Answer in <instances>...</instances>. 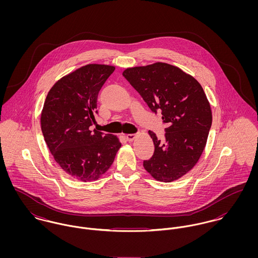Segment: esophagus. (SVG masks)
I'll list each match as a JSON object with an SVG mask.
<instances>
[{"label":"esophagus","mask_w":258,"mask_h":258,"mask_svg":"<svg viewBox=\"0 0 258 258\" xmlns=\"http://www.w3.org/2000/svg\"><path fill=\"white\" fill-rule=\"evenodd\" d=\"M135 138H136V134H128V135H126V139L128 141H133Z\"/></svg>","instance_id":"34e87169"}]
</instances>
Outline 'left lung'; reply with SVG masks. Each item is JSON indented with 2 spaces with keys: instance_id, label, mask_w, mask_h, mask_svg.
Returning <instances> with one entry per match:
<instances>
[{
  "instance_id": "8db88e82",
  "label": "left lung",
  "mask_w": 258,
  "mask_h": 258,
  "mask_svg": "<svg viewBox=\"0 0 258 258\" xmlns=\"http://www.w3.org/2000/svg\"><path fill=\"white\" fill-rule=\"evenodd\" d=\"M123 76L155 114H162L165 138L149 131L155 151L143 162L148 173L161 182L183 177L199 161L212 127V110L201 84L177 67L156 62L127 69Z\"/></svg>"
}]
</instances>
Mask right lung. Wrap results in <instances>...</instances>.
<instances>
[{"instance_id": "add662e5", "label": "right lung", "mask_w": 258, "mask_h": 258, "mask_svg": "<svg viewBox=\"0 0 258 258\" xmlns=\"http://www.w3.org/2000/svg\"><path fill=\"white\" fill-rule=\"evenodd\" d=\"M115 71L87 64L59 79L48 91L40 116L44 141L60 168L82 182L99 179L121 147L118 138L91 132L98 93Z\"/></svg>"}]
</instances>
